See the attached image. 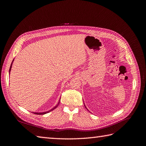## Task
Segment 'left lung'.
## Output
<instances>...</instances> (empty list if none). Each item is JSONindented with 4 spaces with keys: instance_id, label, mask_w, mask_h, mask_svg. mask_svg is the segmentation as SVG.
<instances>
[{
    "instance_id": "8db88e82",
    "label": "left lung",
    "mask_w": 146,
    "mask_h": 146,
    "mask_svg": "<svg viewBox=\"0 0 146 146\" xmlns=\"http://www.w3.org/2000/svg\"><path fill=\"white\" fill-rule=\"evenodd\" d=\"M85 108H86V107H85Z\"/></svg>"
}]
</instances>
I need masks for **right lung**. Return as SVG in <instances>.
Returning a JSON list of instances; mask_svg holds the SVG:
<instances>
[{"instance_id": "obj_1", "label": "right lung", "mask_w": 146, "mask_h": 146, "mask_svg": "<svg viewBox=\"0 0 146 146\" xmlns=\"http://www.w3.org/2000/svg\"><path fill=\"white\" fill-rule=\"evenodd\" d=\"M13 63V62H12ZM11 65H12V63H11V66H10V70H9V71H10L11 70ZM60 104V102L58 104V105H56L55 107H54V108H53L52 109H51L50 110H49V111H46V112H44V113H34V114H39V115H41V114H46V113H48V112H50V111H52V110H54L55 108H56L57 107H58V104Z\"/></svg>"}]
</instances>
